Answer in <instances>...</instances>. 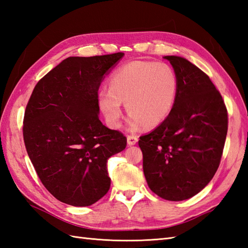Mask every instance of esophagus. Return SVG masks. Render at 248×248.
Listing matches in <instances>:
<instances>
[{"label":"esophagus","instance_id":"34e87169","mask_svg":"<svg viewBox=\"0 0 248 248\" xmlns=\"http://www.w3.org/2000/svg\"><path fill=\"white\" fill-rule=\"evenodd\" d=\"M127 140H128V145H130V146L135 145L136 143H138V140H139L138 136H135V135H128L127 136Z\"/></svg>","mask_w":248,"mask_h":248}]
</instances>
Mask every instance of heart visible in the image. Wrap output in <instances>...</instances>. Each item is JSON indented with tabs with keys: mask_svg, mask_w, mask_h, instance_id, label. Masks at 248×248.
<instances>
[{
	"mask_svg": "<svg viewBox=\"0 0 248 248\" xmlns=\"http://www.w3.org/2000/svg\"><path fill=\"white\" fill-rule=\"evenodd\" d=\"M178 81L172 68L165 62H131L116 70L109 88L99 93V105L109 127L118 128L123 103L130 113L131 130L146 124L156 127L170 114L177 93Z\"/></svg>",
	"mask_w": 248,
	"mask_h": 248,
	"instance_id": "1",
	"label": "heart"
}]
</instances>
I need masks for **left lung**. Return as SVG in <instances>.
<instances>
[{
    "label": "left lung",
    "instance_id": "8db88e82",
    "mask_svg": "<svg viewBox=\"0 0 248 248\" xmlns=\"http://www.w3.org/2000/svg\"><path fill=\"white\" fill-rule=\"evenodd\" d=\"M177 76L170 114L140 138L148 186L171 202L193 197L211 181L219 166L228 130L222 94L205 73L180 56H164Z\"/></svg>",
    "mask_w": 248,
    "mask_h": 248
}]
</instances>
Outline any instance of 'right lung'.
I'll return each instance as SVG.
<instances>
[{
	"label": "right lung",
	"instance_id": "right-lung-1",
	"mask_svg": "<svg viewBox=\"0 0 248 248\" xmlns=\"http://www.w3.org/2000/svg\"><path fill=\"white\" fill-rule=\"evenodd\" d=\"M124 54L71 56L36 84L26 105L23 140L45 187L76 207H87L108 192V160L127 138L99 119L98 91Z\"/></svg>",
	"mask_w": 248,
	"mask_h": 248
}]
</instances>
